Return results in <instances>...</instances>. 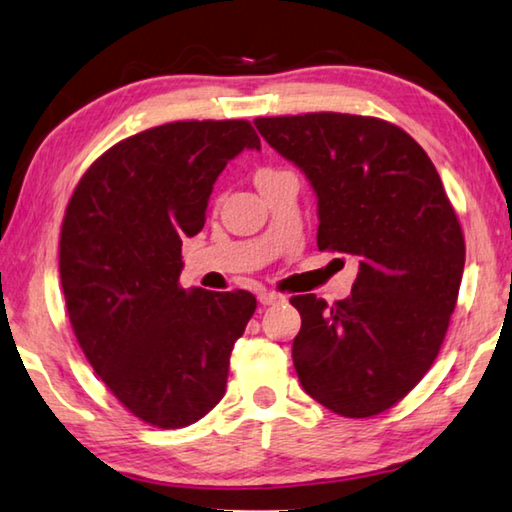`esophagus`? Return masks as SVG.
Segmentation results:
<instances>
[{
	"label": "esophagus",
	"instance_id": "obj_1",
	"mask_svg": "<svg viewBox=\"0 0 512 512\" xmlns=\"http://www.w3.org/2000/svg\"><path fill=\"white\" fill-rule=\"evenodd\" d=\"M257 300L266 307V305H278V303H285V296H282V294H275V291H259V294H257Z\"/></svg>",
	"mask_w": 512,
	"mask_h": 512
}]
</instances>
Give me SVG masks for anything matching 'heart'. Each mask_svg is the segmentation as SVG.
<instances>
[{"instance_id":"heart-1","label":"heart","mask_w":512,"mask_h":512,"mask_svg":"<svg viewBox=\"0 0 512 512\" xmlns=\"http://www.w3.org/2000/svg\"><path fill=\"white\" fill-rule=\"evenodd\" d=\"M278 173H282V170H278V168H259L255 173V182L262 184L266 180H271V177H275Z\"/></svg>"}]
</instances>
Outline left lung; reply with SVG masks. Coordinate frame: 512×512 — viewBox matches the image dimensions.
Segmentation results:
<instances>
[{"label":"left lung","mask_w":512,"mask_h":512,"mask_svg":"<svg viewBox=\"0 0 512 512\" xmlns=\"http://www.w3.org/2000/svg\"><path fill=\"white\" fill-rule=\"evenodd\" d=\"M319 200V250L358 257L351 296L291 298L300 385L342 417L399 403L431 369L465 269V239L424 148L387 120L351 113L257 118Z\"/></svg>","instance_id":"1"}]
</instances>
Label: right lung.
I'll use <instances>...</instances> for the list:
<instances>
[{
	"instance_id": "obj_1",
	"label": "right lung",
	"mask_w": 512,
	"mask_h": 512,
	"mask_svg": "<svg viewBox=\"0 0 512 512\" xmlns=\"http://www.w3.org/2000/svg\"><path fill=\"white\" fill-rule=\"evenodd\" d=\"M259 150L248 120H180L129 136L81 177L59 271L75 337L102 383L145 424L184 428L223 399L250 291L182 289V239L205 225L227 161Z\"/></svg>"
}]
</instances>
